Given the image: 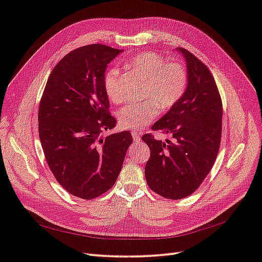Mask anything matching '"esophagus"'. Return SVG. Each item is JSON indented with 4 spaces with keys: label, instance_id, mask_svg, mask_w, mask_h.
<instances>
[{
    "label": "esophagus",
    "instance_id": "34e87169",
    "mask_svg": "<svg viewBox=\"0 0 262 262\" xmlns=\"http://www.w3.org/2000/svg\"><path fill=\"white\" fill-rule=\"evenodd\" d=\"M132 138H133V141H136V142H138V141H140L141 140V138H140V134L138 133V132H136V131H132Z\"/></svg>",
    "mask_w": 262,
    "mask_h": 262
}]
</instances>
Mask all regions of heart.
Returning a JSON list of instances; mask_svg holds the SVG:
<instances>
[{
  "mask_svg": "<svg viewBox=\"0 0 262 262\" xmlns=\"http://www.w3.org/2000/svg\"><path fill=\"white\" fill-rule=\"evenodd\" d=\"M125 67L146 79L144 98L140 103H130L120 111L119 122L123 129L140 131L151 123L160 114V108L168 110L185 95L188 86L186 67L178 61H167L165 57L153 52L133 56ZM104 90L109 100L116 104L124 100L120 87L119 72L112 69L104 77Z\"/></svg>",
  "mask_w": 262,
  "mask_h": 262,
  "instance_id": "obj_1",
  "label": "heart"
}]
</instances>
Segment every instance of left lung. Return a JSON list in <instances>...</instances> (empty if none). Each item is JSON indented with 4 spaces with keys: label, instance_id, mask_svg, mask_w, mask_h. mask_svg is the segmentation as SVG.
<instances>
[{
    "label": "left lung",
    "instance_id": "1",
    "mask_svg": "<svg viewBox=\"0 0 262 262\" xmlns=\"http://www.w3.org/2000/svg\"><path fill=\"white\" fill-rule=\"evenodd\" d=\"M188 86L179 103L152 125L153 131L171 134L173 141L155 140L146 133L150 147L145 179L153 192L167 200H181L201 186L213 167L222 139L223 102L214 76L187 49Z\"/></svg>",
    "mask_w": 262,
    "mask_h": 262
}]
</instances>
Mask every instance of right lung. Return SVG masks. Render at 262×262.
Returning a JSON list of instances; mask_svg holds the SVG:
<instances>
[{
	"instance_id": "obj_1",
	"label": "right lung",
	"mask_w": 262,
	"mask_h": 262,
	"mask_svg": "<svg viewBox=\"0 0 262 262\" xmlns=\"http://www.w3.org/2000/svg\"><path fill=\"white\" fill-rule=\"evenodd\" d=\"M102 44L76 48L48 77L38 108V132L47 164L69 194L93 200L109 190L132 143L116 126L104 90L108 63L121 53Z\"/></svg>"
}]
</instances>
